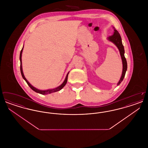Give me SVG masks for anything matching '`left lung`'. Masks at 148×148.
I'll use <instances>...</instances> for the list:
<instances>
[{
  "label": "left lung",
  "mask_w": 148,
  "mask_h": 148,
  "mask_svg": "<svg viewBox=\"0 0 148 148\" xmlns=\"http://www.w3.org/2000/svg\"><path fill=\"white\" fill-rule=\"evenodd\" d=\"M108 39L112 42L113 43H114L116 46L118 47V48L119 50L120 54V56L121 57V59H122V62H123V72H122V75H121V78L120 79L119 82H118V85L121 83V82L124 79V77H125V73H126V71L127 70V60H126V58H125L124 56V46L122 44V42H121V36L120 35L119 32L114 29V34L113 35H111L110 36L109 38H108Z\"/></svg>",
  "instance_id": "obj_1"
}]
</instances>
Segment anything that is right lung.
I'll list each match as a JSON object with an SVG mask.
<instances>
[{
    "label": "right lung",
    "instance_id": "right-lung-1",
    "mask_svg": "<svg viewBox=\"0 0 148 148\" xmlns=\"http://www.w3.org/2000/svg\"><path fill=\"white\" fill-rule=\"evenodd\" d=\"M23 47H24V46H23ZM23 48H22V49L21 50V54H20V60H21V75H22V77L25 80V82H27V83L28 84L29 86V87L33 90H34V92H38V93H39V94H42V95H45V94H50V93H52V92H58V91H59V90H60L63 88L64 86L65 85V84H66V83H67V80H68V74H69V73H68V74H67V75H66V77H65V80H64V82L63 83V84L62 85H60L59 86H58V87H57L56 88H55V89H49V90H38V89H36V88H34V86H33L32 85L30 84L28 82V80L26 79V78L25 77H24V74H23V70H22V65H21V54H22V51H23Z\"/></svg>",
    "mask_w": 148,
    "mask_h": 148
}]
</instances>
